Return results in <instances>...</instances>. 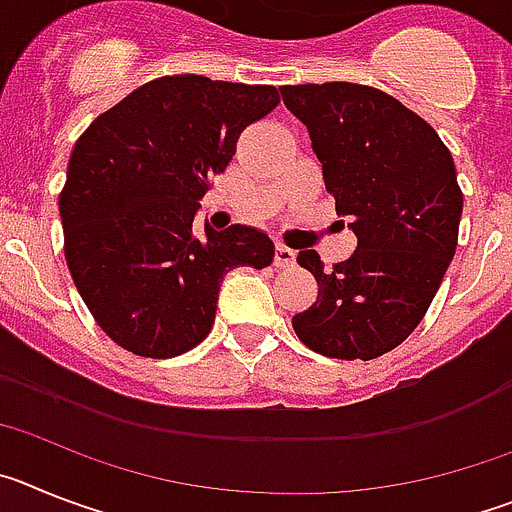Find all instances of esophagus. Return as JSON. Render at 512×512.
<instances>
[{
    "instance_id": "1",
    "label": "esophagus",
    "mask_w": 512,
    "mask_h": 512,
    "mask_svg": "<svg viewBox=\"0 0 512 512\" xmlns=\"http://www.w3.org/2000/svg\"><path fill=\"white\" fill-rule=\"evenodd\" d=\"M297 261V251H292V248L282 246L279 243L277 248H274V264L279 266V269H287V266H292Z\"/></svg>"
}]
</instances>
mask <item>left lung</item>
<instances>
[{"instance_id": "left-lung-1", "label": "left lung", "mask_w": 512, "mask_h": 512, "mask_svg": "<svg viewBox=\"0 0 512 512\" xmlns=\"http://www.w3.org/2000/svg\"><path fill=\"white\" fill-rule=\"evenodd\" d=\"M279 92L305 122L325 189L356 235L351 259L333 271L300 251L318 300L292 328L315 354L377 359L418 328L454 259L464 207L454 158L423 117L379 89L328 81Z\"/></svg>"}]
</instances>
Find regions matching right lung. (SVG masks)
Masks as SVG:
<instances>
[{
	"instance_id": "obj_1",
	"label": "right lung",
	"mask_w": 512,
	"mask_h": 512,
	"mask_svg": "<svg viewBox=\"0 0 512 512\" xmlns=\"http://www.w3.org/2000/svg\"><path fill=\"white\" fill-rule=\"evenodd\" d=\"M279 104L269 84L182 74L148 81L76 140L58 197L63 251L99 328L138 356L202 343L235 266L274 261L251 225L192 230L207 179L223 174L251 122Z\"/></svg>"
}]
</instances>
